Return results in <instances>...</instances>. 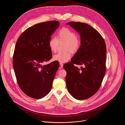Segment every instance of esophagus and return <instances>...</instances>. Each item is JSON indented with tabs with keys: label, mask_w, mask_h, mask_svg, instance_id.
Masks as SVG:
<instances>
[{
	"label": "esophagus",
	"mask_w": 125,
	"mask_h": 125,
	"mask_svg": "<svg viewBox=\"0 0 125 125\" xmlns=\"http://www.w3.org/2000/svg\"><path fill=\"white\" fill-rule=\"evenodd\" d=\"M60 66H61L62 68V67H63V64L62 63V62H60Z\"/></svg>",
	"instance_id": "obj_1"
}]
</instances>
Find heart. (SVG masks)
<instances>
[{"instance_id": "obj_1", "label": "heart", "mask_w": 125, "mask_h": 125, "mask_svg": "<svg viewBox=\"0 0 125 125\" xmlns=\"http://www.w3.org/2000/svg\"><path fill=\"white\" fill-rule=\"evenodd\" d=\"M59 41L66 42L64 47L66 51L59 52L55 54L53 59L60 62H65L71 58V52L74 53L78 50L80 40L75 32L68 28L63 27L59 31L57 37L52 36L49 40V46L52 52L57 51Z\"/></svg>"}]
</instances>
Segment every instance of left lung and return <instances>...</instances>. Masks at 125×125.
I'll use <instances>...</instances> for the list:
<instances>
[{
  "mask_svg": "<svg viewBox=\"0 0 125 125\" xmlns=\"http://www.w3.org/2000/svg\"><path fill=\"white\" fill-rule=\"evenodd\" d=\"M80 35L81 46L63 65L66 71V87L78 100L88 99L100 89L106 71V47L101 34L89 24L80 22L67 23ZM75 65H82L79 69Z\"/></svg>",
  "mask_w": 125,
  "mask_h": 125,
  "instance_id": "1",
  "label": "left lung"
}]
</instances>
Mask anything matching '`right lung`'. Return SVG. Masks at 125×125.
<instances>
[{"label":"right lung","instance_id":"obj_1","mask_svg":"<svg viewBox=\"0 0 125 125\" xmlns=\"http://www.w3.org/2000/svg\"><path fill=\"white\" fill-rule=\"evenodd\" d=\"M60 22L50 21L29 27L18 38L13 57V66L18 85L28 96L40 99L51 91L59 63L52 58L49 42Z\"/></svg>","mask_w":125,"mask_h":125}]
</instances>
